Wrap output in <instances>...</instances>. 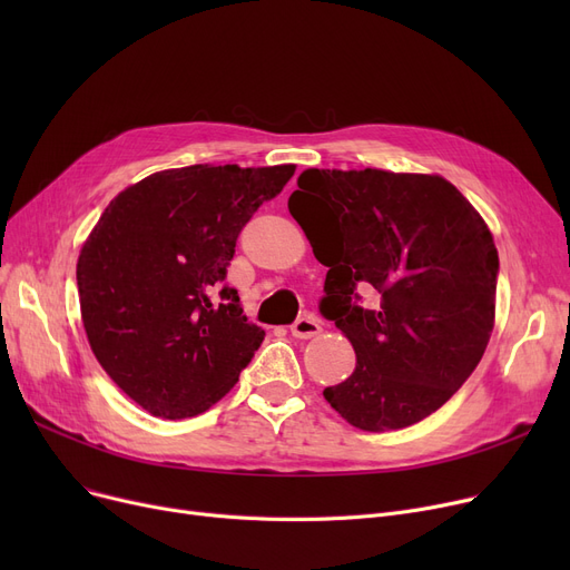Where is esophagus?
<instances>
[{"label":"esophagus","mask_w":570,"mask_h":570,"mask_svg":"<svg viewBox=\"0 0 570 570\" xmlns=\"http://www.w3.org/2000/svg\"><path fill=\"white\" fill-rule=\"evenodd\" d=\"M318 333H321V321L314 314L295 318V323L291 325V335L297 340H309V337H316Z\"/></svg>","instance_id":"34e87169"}]
</instances>
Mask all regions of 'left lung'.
<instances>
[{
	"instance_id": "obj_1",
	"label": "left lung",
	"mask_w": 570,
	"mask_h": 570,
	"mask_svg": "<svg viewBox=\"0 0 570 570\" xmlns=\"http://www.w3.org/2000/svg\"><path fill=\"white\" fill-rule=\"evenodd\" d=\"M288 198L327 267L321 314L355 351L323 397L353 428L402 430L441 409L481 363L499 254L471 203L439 175L309 168ZM363 289L375 293L372 311Z\"/></svg>"
}]
</instances>
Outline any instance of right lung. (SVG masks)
Masks as SVG:
<instances>
[{"label": "right lung", "mask_w": 570, "mask_h": 570, "mask_svg": "<svg viewBox=\"0 0 570 570\" xmlns=\"http://www.w3.org/2000/svg\"><path fill=\"white\" fill-rule=\"evenodd\" d=\"M295 166H187L125 189L80 252L82 325L106 374L145 411L198 415L237 383L265 333L224 284L237 235Z\"/></svg>", "instance_id": "add662e5"}]
</instances>
